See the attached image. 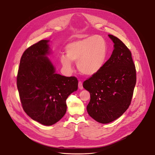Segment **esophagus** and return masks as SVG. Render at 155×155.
Returning a JSON list of instances; mask_svg holds the SVG:
<instances>
[{"mask_svg":"<svg viewBox=\"0 0 155 155\" xmlns=\"http://www.w3.org/2000/svg\"><path fill=\"white\" fill-rule=\"evenodd\" d=\"M78 88L80 90H83V84H82V82L81 81H78Z\"/></svg>","mask_w":155,"mask_h":155,"instance_id":"obj_1","label":"esophagus"}]
</instances>
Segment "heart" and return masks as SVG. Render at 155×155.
<instances>
[{
	"label": "heart",
	"instance_id": "b5f03b06",
	"mask_svg": "<svg viewBox=\"0 0 155 155\" xmlns=\"http://www.w3.org/2000/svg\"><path fill=\"white\" fill-rule=\"evenodd\" d=\"M67 56L60 58L63 68L72 70V62H77L78 71L86 75H93L104 67L107 56V45L101 36H92L69 43L65 47Z\"/></svg>",
	"mask_w": 155,
	"mask_h": 155
}]
</instances>
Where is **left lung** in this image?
Masks as SVG:
<instances>
[{"instance_id":"left-lung-1","label":"left lung","mask_w":155,"mask_h":155,"mask_svg":"<svg viewBox=\"0 0 155 155\" xmlns=\"http://www.w3.org/2000/svg\"><path fill=\"white\" fill-rule=\"evenodd\" d=\"M114 50L102 69L83 82L90 93L87 112L96 121L106 124L121 117L129 107L136 83L132 54L123 42L108 35Z\"/></svg>"}]
</instances>
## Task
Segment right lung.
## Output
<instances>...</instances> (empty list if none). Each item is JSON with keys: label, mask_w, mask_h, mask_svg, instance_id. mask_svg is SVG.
Segmentation results:
<instances>
[{"label": "right lung", "mask_w": 155, "mask_h": 155, "mask_svg": "<svg viewBox=\"0 0 155 155\" xmlns=\"http://www.w3.org/2000/svg\"><path fill=\"white\" fill-rule=\"evenodd\" d=\"M49 40H41L27 48L22 55L16 84L22 107L32 120L45 126L59 121L67 110L66 99L78 89L75 77L55 73L46 56Z\"/></svg>", "instance_id": "obj_1"}]
</instances>
